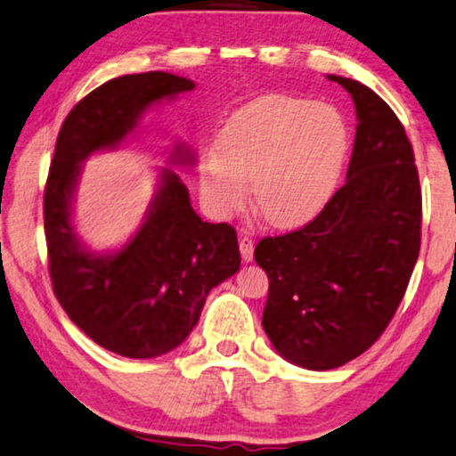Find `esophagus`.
Segmentation results:
<instances>
[{"label": "esophagus", "mask_w": 456, "mask_h": 456, "mask_svg": "<svg viewBox=\"0 0 456 456\" xmlns=\"http://www.w3.org/2000/svg\"><path fill=\"white\" fill-rule=\"evenodd\" d=\"M240 251H241L243 262H251V259H254V240L245 235L240 237Z\"/></svg>", "instance_id": "esophagus-1"}]
</instances>
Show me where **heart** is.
Here are the masks:
<instances>
[{"label": "heart", "mask_w": 456, "mask_h": 456, "mask_svg": "<svg viewBox=\"0 0 456 456\" xmlns=\"http://www.w3.org/2000/svg\"><path fill=\"white\" fill-rule=\"evenodd\" d=\"M351 150L337 107L292 95H265L237 110L219 148L200 160V192L216 216L245 205L249 192L273 227L305 225L329 205Z\"/></svg>", "instance_id": "heart-1"}]
</instances>
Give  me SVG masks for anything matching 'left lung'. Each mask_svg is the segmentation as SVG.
Segmentation results:
<instances>
[{
	"instance_id": "8db88e82",
	"label": "left lung",
	"mask_w": 456,
	"mask_h": 456,
	"mask_svg": "<svg viewBox=\"0 0 456 456\" xmlns=\"http://www.w3.org/2000/svg\"><path fill=\"white\" fill-rule=\"evenodd\" d=\"M349 93L357 132L346 183L298 231L265 237L256 262L270 280L264 330L281 357L313 371L349 363L378 341L420 251L422 192L395 113L370 86Z\"/></svg>"
}]
</instances>
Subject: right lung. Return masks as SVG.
Here are the masks:
<instances>
[{
  "instance_id": "add662e5",
  "label": "right lung",
  "mask_w": 456,
  "mask_h": 456,
  "mask_svg": "<svg viewBox=\"0 0 456 456\" xmlns=\"http://www.w3.org/2000/svg\"><path fill=\"white\" fill-rule=\"evenodd\" d=\"M192 89L191 78L162 70L111 78L72 107L56 140L45 191L50 280L69 319L121 357L176 349L199 322L208 292L241 265L235 229L202 221L172 168L160 170L143 223L119 249H86L72 225L86 158L119 148L150 107ZM170 164L192 166L194 151L176 143Z\"/></svg>"
}]
</instances>
